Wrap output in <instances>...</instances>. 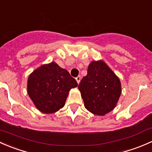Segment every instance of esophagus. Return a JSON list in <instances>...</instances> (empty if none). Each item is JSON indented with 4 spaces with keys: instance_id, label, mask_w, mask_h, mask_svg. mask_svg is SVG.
Listing matches in <instances>:
<instances>
[{
    "instance_id": "1",
    "label": "esophagus",
    "mask_w": 152,
    "mask_h": 152,
    "mask_svg": "<svg viewBox=\"0 0 152 152\" xmlns=\"http://www.w3.org/2000/svg\"><path fill=\"white\" fill-rule=\"evenodd\" d=\"M80 80H81V77L80 76H77L76 77V80H77V82L78 84H79L80 82Z\"/></svg>"
}]
</instances>
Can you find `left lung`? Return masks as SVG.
<instances>
[{"label":"left lung","instance_id":"left-lung-1","mask_svg":"<svg viewBox=\"0 0 152 152\" xmlns=\"http://www.w3.org/2000/svg\"><path fill=\"white\" fill-rule=\"evenodd\" d=\"M78 88L86 108L99 115L113 110L121 93L119 78L103 61L91 62Z\"/></svg>","mask_w":152,"mask_h":152}]
</instances>
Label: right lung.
Segmentation results:
<instances>
[{
    "label": "right lung",
    "instance_id": "right-lung-1",
    "mask_svg": "<svg viewBox=\"0 0 152 152\" xmlns=\"http://www.w3.org/2000/svg\"><path fill=\"white\" fill-rule=\"evenodd\" d=\"M77 86L67 70L55 62L34 70L28 79V94L36 107L44 113H53L64 106L70 89Z\"/></svg>",
    "mask_w": 152,
    "mask_h": 152
}]
</instances>
